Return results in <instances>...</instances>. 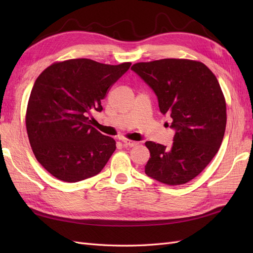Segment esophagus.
Instances as JSON below:
<instances>
[{
	"instance_id": "34e87169",
	"label": "esophagus",
	"mask_w": 253,
	"mask_h": 253,
	"mask_svg": "<svg viewBox=\"0 0 253 253\" xmlns=\"http://www.w3.org/2000/svg\"><path fill=\"white\" fill-rule=\"evenodd\" d=\"M122 142H124L126 147H129V148L137 147V145H138V142L134 140H129V139H122Z\"/></svg>"
}]
</instances>
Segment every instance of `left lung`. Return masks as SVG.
<instances>
[{
  "instance_id": "8db88e82",
  "label": "left lung",
  "mask_w": 253,
  "mask_h": 253,
  "mask_svg": "<svg viewBox=\"0 0 253 253\" xmlns=\"http://www.w3.org/2000/svg\"><path fill=\"white\" fill-rule=\"evenodd\" d=\"M134 71L158 98L176 133L171 147L147 141L144 172L166 185H183L209 165L223 141L227 109L219 83L208 67L189 59H162L134 64Z\"/></svg>"
}]
</instances>
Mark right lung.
<instances>
[{
  "label": "right lung",
  "mask_w": 253,
  "mask_h": 253,
  "mask_svg": "<svg viewBox=\"0 0 253 253\" xmlns=\"http://www.w3.org/2000/svg\"><path fill=\"white\" fill-rule=\"evenodd\" d=\"M131 66L90 59L55 62L37 78L26 110V129L38 162L56 178L77 182L100 172L116 141L90 126L91 112Z\"/></svg>",
  "instance_id": "right-lung-1"
}]
</instances>
